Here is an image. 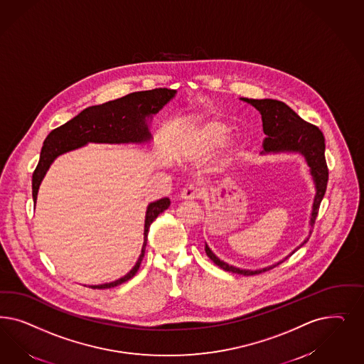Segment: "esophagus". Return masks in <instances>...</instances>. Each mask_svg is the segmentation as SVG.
I'll use <instances>...</instances> for the list:
<instances>
[{
    "instance_id": "esophagus-1",
    "label": "esophagus",
    "mask_w": 364,
    "mask_h": 364,
    "mask_svg": "<svg viewBox=\"0 0 364 364\" xmlns=\"http://www.w3.org/2000/svg\"><path fill=\"white\" fill-rule=\"evenodd\" d=\"M200 196H202L200 188L194 186V185H188L181 191V198L182 200H198V198H200Z\"/></svg>"
}]
</instances>
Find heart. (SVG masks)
Returning <instances> with one entry per match:
<instances>
[{"mask_svg": "<svg viewBox=\"0 0 364 364\" xmlns=\"http://www.w3.org/2000/svg\"><path fill=\"white\" fill-rule=\"evenodd\" d=\"M226 127L220 122H208L193 132L191 143L202 151H209L223 141Z\"/></svg>", "mask_w": 364, "mask_h": 364, "instance_id": "b5f03b06", "label": "heart"}]
</instances>
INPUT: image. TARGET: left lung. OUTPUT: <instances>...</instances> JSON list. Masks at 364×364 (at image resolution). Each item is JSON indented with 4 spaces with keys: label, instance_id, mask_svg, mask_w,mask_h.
I'll use <instances>...</instances> for the list:
<instances>
[{
    "label": "left lung",
    "instance_id": "obj_1",
    "mask_svg": "<svg viewBox=\"0 0 364 364\" xmlns=\"http://www.w3.org/2000/svg\"><path fill=\"white\" fill-rule=\"evenodd\" d=\"M244 102L250 103L257 111H259L262 117V129L267 135L264 141V150L265 153L270 151H299L303 154L306 162L311 167V173L316 183V197L314 202V210L311 217V225L314 226L316 221L318 208L321 200L326 194L327 183H328V166L326 161V139L315 124L305 122L304 119L299 117L291 107L285 103L273 100V99H247L242 97ZM308 238L300 245H304ZM205 252L211 261L218 265L221 269L232 272L237 274L244 276H255L262 272L273 269L276 265L264 268L259 270H242L228 265L226 262L217 257L209 247L206 245ZM279 265V264H277Z\"/></svg>",
    "mask_w": 364,
    "mask_h": 364
}]
</instances>
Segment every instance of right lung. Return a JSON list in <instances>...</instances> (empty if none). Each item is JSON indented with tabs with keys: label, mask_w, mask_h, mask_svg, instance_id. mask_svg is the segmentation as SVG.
<instances>
[{
	"label": "right lung",
	"mask_w": 364,
	"mask_h": 364,
	"mask_svg": "<svg viewBox=\"0 0 364 364\" xmlns=\"http://www.w3.org/2000/svg\"><path fill=\"white\" fill-rule=\"evenodd\" d=\"M176 95V90L155 88L126 95L115 100L107 102L100 106H92L82 109L79 115L68 120L58 129L49 132L40 153L38 164L32 176V196L37 198V191L41 179L46 176L48 167L60 154L75 150L88 141L96 143H129L146 141L150 139L146 117L156 114L162 107ZM170 206L168 198H162L149 205L144 221V242L141 257L136 265L124 277L117 282L92 285L94 289L114 288L132 279L141 267L144 257L147 235L154 220Z\"/></svg>",
	"instance_id": "add662e5"
}]
</instances>
